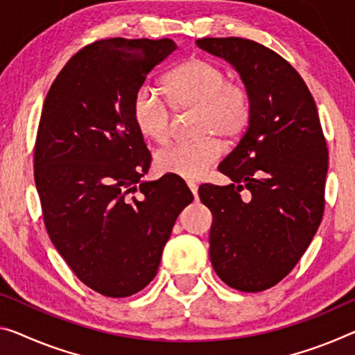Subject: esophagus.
Masks as SVG:
<instances>
[{
    "label": "esophagus",
    "instance_id": "esophagus-1",
    "mask_svg": "<svg viewBox=\"0 0 355 355\" xmlns=\"http://www.w3.org/2000/svg\"><path fill=\"white\" fill-rule=\"evenodd\" d=\"M187 185H189L190 192H192V195L195 196V200H198V185L193 184V182H189Z\"/></svg>",
    "mask_w": 355,
    "mask_h": 355
}]
</instances>
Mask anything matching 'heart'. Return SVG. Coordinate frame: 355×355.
I'll use <instances>...</instances> for the list:
<instances>
[{"label": "heart", "mask_w": 355, "mask_h": 355, "mask_svg": "<svg viewBox=\"0 0 355 355\" xmlns=\"http://www.w3.org/2000/svg\"><path fill=\"white\" fill-rule=\"evenodd\" d=\"M166 103L149 85L136 90L132 119L138 132L152 143H166L171 135V112H193V135H219L234 139L248 128L250 95L243 85L228 83V74L216 63L192 57L163 83ZM168 106L166 107V105ZM222 144L214 136L193 143L174 144L157 152L155 166L163 174L195 181L220 159Z\"/></svg>", "instance_id": "obj_1"}]
</instances>
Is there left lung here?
Returning <instances> with one entry per match:
<instances>
[{"label": "left lung", "instance_id": "1", "mask_svg": "<svg viewBox=\"0 0 355 355\" xmlns=\"http://www.w3.org/2000/svg\"><path fill=\"white\" fill-rule=\"evenodd\" d=\"M200 49L227 60L250 95V119L219 171L228 185L203 184L212 212L209 259L236 291H266L293 270L320 225L329 149L318 107L287 60L243 37H203Z\"/></svg>", "mask_w": 355, "mask_h": 355}]
</instances>
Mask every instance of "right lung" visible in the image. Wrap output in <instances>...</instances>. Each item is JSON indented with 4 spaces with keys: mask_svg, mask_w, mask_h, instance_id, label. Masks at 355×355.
I'll return each instance as SVG.
<instances>
[{
    "mask_svg": "<svg viewBox=\"0 0 355 355\" xmlns=\"http://www.w3.org/2000/svg\"><path fill=\"white\" fill-rule=\"evenodd\" d=\"M178 46L111 37L80 49L49 89L35 144V182L58 254L105 297L143 291L178 216L193 201L181 178L143 182L150 154L132 119L146 76Z\"/></svg>",
    "mask_w": 355,
    "mask_h": 355,
    "instance_id": "obj_1",
    "label": "right lung"
}]
</instances>
